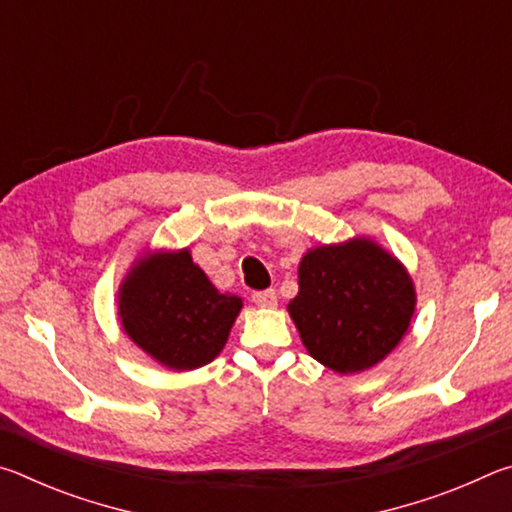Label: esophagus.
Here are the masks:
<instances>
[{"label":"esophagus","mask_w":512,"mask_h":512,"mask_svg":"<svg viewBox=\"0 0 512 512\" xmlns=\"http://www.w3.org/2000/svg\"><path fill=\"white\" fill-rule=\"evenodd\" d=\"M250 298H253V302H255L257 307H275V305H277V296H275L273 289L255 291Z\"/></svg>","instance_id":"obj_1"}]
</instances>
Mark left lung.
Segmentation results:
<instances>
[{"label": "left lung", "mask_w": 512, "mask_h": 512, "mask_svg": "<svg viewBox=\"0 0 512 512\" xmlns=\"http://www.w3.org/2000/svg\"><path fill=\"white\" fill-rule=\"evenodd\" d=\"M298 284L289 314L300 339L311 357L341 375L391 354L415 311L406 268L370 239L309 250Z\"/></svg>", "instance_id": "obj_1"}]
</instances>
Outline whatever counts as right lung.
<instances>
[{"label":"right lung","mask_w":512,"mask_h":512,"mask_svg":"<svg viewBox=\"0 0 512 512\" xmlns=\"http://www.w3.org/2000/svg\"><path fill=\"white\" fill-rule=\"evenodd\" d=\"M241 298L225 296L192 262L189 250L144 257L119 289L124 332L173 370H194L223 350Z\"/></svg>","instance_id":"obj_1"}]
</instances>
